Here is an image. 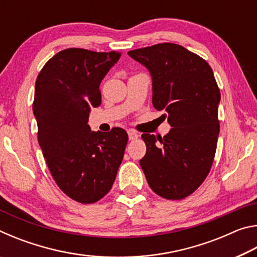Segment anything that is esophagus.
<instances>
[{
	"label": "esophagus",
	"instance_id": "obj_1",
	"mask_svg": "<svg viewBox=\"0 0 257 257\" xmlns=\"http://www.w3.org/2000/svg\"><path fill=\"white\" fill-rule=\"evenodd\" d=\"M128 136H129V141H135V139L138 138V134L133 132V130H130V132H128Z\"/></svg>",
	"mask_w": 257,
	"mask_h": 257
}]
</instances>
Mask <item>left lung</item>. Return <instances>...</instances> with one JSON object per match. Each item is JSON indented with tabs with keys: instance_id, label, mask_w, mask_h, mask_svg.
I'll return each mask as SVG.
<instances>
[{
	"instance_id": "8db88e82",
	"label": "left lung",
	"mask_w": 257,
	"mask_h": 257,
	"mask_svg": "<svg viewBox=\"0 0 257 257\" xmlns=\"http://www.w3.org/2000/svg\"><path fill=\"white\" fill-rule=\"evenodd\" d=\"M128 54L149 69L152 102L172 127L163 138L142 135L146 154L139 163L155 194L182 199L211 170L220 132V89L206 61L181 45L161 43Z\"/></svg>"
}]
</instances>
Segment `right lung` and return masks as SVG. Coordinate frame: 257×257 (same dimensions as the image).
<instances>
[{
	"mask_svg": "<svg viewBox=\"0 0 257 257\" xmlns=\"http://www.w3.org/2000/svg\"><path fill=\"white\" fill-rule=\"evenodd\" d=\"M120 55L63 50L47 61L35 85L33 112L47 167L60 189L82 204L110 191L128 142L123 129L104 134L87 124L90 108L101 105V81Z\"/></svg>",
	"mask_w": 257,
	"mask_h": 257,
	"instance_id": "add662e5",
	"label": "right lung"
}]
</instances>
